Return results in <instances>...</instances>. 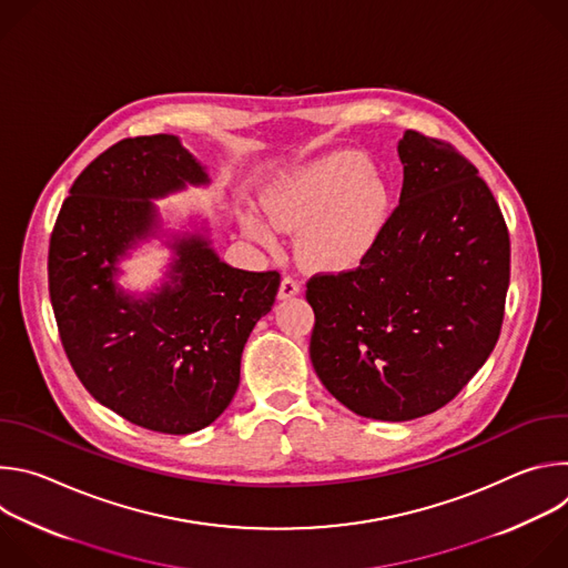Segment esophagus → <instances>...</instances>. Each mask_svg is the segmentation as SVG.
Returning <instances> with one entry per match:
<instances>
[{
  "mask_svg": "<svg viewBox=\"0 0 568 568\" xmlns=\"http://www.w3.org/2000/svg\"><path fill=\"white\" fill-rule=\"evenodd\" d=\"M301 292V283L294 278V276H283L281 281V287H278V296L281 298H292Z\"/></svg>",
  "mask_w": 568,
  "mask_h": 568,
  "instance_id": "34e87169",
  "label": "esophagus"
}]
</instances>
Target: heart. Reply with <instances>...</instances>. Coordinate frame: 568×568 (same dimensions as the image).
<instances>
[{
	"label": "heart",
	"instance_id": "1",
	"mask_svg": "<svg viewBox=\"0 0 568 568\" xmlns=\"http://www.w3.org/2000/svg\"><path fill=\"white\" fill-rule=\"evenodd\" d=\"M263 204L276 226L301 229L298 252L310 267L346 270L379 233L388 195L362 154L337 152L274 180ZM245 231L265 247L276 245V229L256 213L245 215Z\"/></svg>",
	"mask_w": 568,
	"mask_h": 568
}]
</instances>
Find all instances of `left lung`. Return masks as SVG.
I'll return each instance as SVG.
<instances>
[{
	"mask_svg": "<svg viewBox=\"0 0 568 568\" xmlns=\"http://www.w3.org/2000/svg\"><path fill=\"white\" fill-rule=\"evenodd\" d=\"M399 204L359 265L314 274L310 359L344 407L404 423L452 402L490 357L510 285L504 213L452 143L407 130Z\"/></svg>",
	"mask_w": 568,
	"mask_h": 568,
	"instance_id": "obj_1",
	"label": "left lung"
}]
</instances>
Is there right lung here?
Returning a JSON list of instances; mask_svg holds the SVG:
<instances>
[{
	"label": "right lung",
	"mask_w": 568,
	"mask_h": 568,
	"mask_svg": "<svg viewBox=\"0 0 568 568\" xmlns=\"http://www.w3.org/2000/svg\"><path fill=\"white\" fill-rule=\"evenodd\" d=\"M173 134L123 139L80 173L49 240V296L67 359L121 418L159 434L209 427L235 395L240 357L281 274L222 263L209 240H175L169 283L148 298L114 285L116 263L154 233L152 197L206 184Z\"/></svg>",
	"instance_id": "add662e5"
}]
</instances>
